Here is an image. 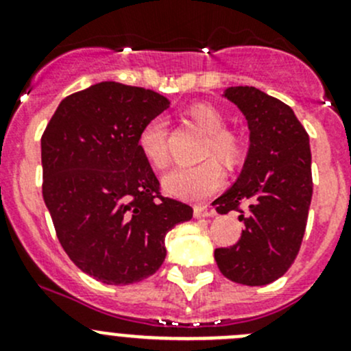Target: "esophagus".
Instances as JSON below:
<instances>
[{
  "label": "esophagus",
  "instance_id": "esophagus-1",
  "mask_svg": "<svg viewBox=\"0 0 351 351\" xmlns=\"http://www.w3.org/2000/svg\"><path fill=\"white\" fill-rule=\"evenodd\" d=\"M193 215H195L197 219L214 217L215 210H212V208H208V207H202V205H195V207H193Z\"/></svg>",
  "mask_w": 351,
  "mask_h": 351
}]
</instances>
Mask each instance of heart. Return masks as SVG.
I'll return each mask as SVG.
<instances>
[{
    "label": "heart",
    "instance_id": "b5f03b06",
    "mask_svg": "<svg viewBox=\"0 0 351 351\" xmlns=\"http://www.w3.org/2000/svg\"><path fill=\"white\" fill-rule=\"evenodd\" d=\"M197 127L207 132L204 156H215L226 166L234 168L241 162L246 144L243 136L226 127V117L210 104H195L186 108ZM139 149L154 168H165L169 161L166 144V122L161 117L147 120L139 132ZM217 159H205L193 166H176L162 176V189L171 197L198 202L217 192L224 183V169Z\"/></svg>",
    "mask_w": 351,
    "mask_h": 351
}]
</instances>
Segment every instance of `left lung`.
<instances>
[{
	"mask_svg": "<svg viewBox=\"0 0 351 351\" xmlns=\"http://www.w3.org/2000/svg\"><path fill=\"white\" fill-rule=\"evenodd\" d=\"M224 97L246 117L250 149L234 185L212 202L219 214L238 210L244 231L214 258L229 280L267 285L292 267L306 232L313 198L309 136L289 105L258 88L231 86Z\"/></svg>",
	"mask_w": 351,
	"mask_h": 351,
	"instance_id": "8db88e82",
	"label": "left lung"
}]
</instances>
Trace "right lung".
I'll use <instances>...</instances> for the list:
<instances>
[{"instance_id": "add662e5", "label": "right lung", "mask_w": 351, "mask_h": 351, "mask_svg": "<svg viewBox=\"0 0 351 351\" xmlns=\"http://www.w3.org/2000/svg\"><path fill=\"white\" fill-rule=\"evenodd\" d=\"M168 107L153 90L104 81L66 97L42 136V195L59 243L104 284L156 274L166 232L193 215L161 195L137 143L144 123Z\"/></svg>"}]
</instances>
